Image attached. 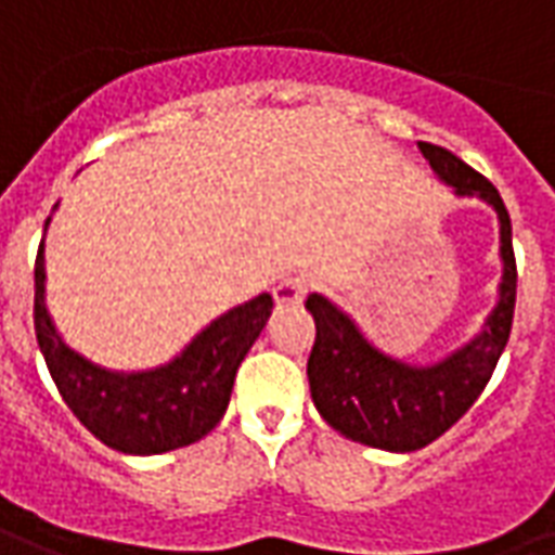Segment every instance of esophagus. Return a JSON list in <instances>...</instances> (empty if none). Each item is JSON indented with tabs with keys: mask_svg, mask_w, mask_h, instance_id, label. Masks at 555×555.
Wrapping results in <instances>:
<instances>
[{
	"mask_svg": "<svg viewBox=\"0 0 555 555\" xmlns=\"http://www.w3.org/2000/svg\"><path fill=\"white\" fill-rule=\"evenodd\" d=\"M306 291H309V279H306V276H285L282 282H279L276 288H273V297H276V304L294 306V304H300V300H304Z\"/></svg>",
	"mask_w": 555,
	"mask_h": 555,
	"instance_id": "obj_1",
	"label": "esophagus"
}]
</instances>
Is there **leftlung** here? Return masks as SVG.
<instances>
[{"mask_svg":"<svg viewBox=\"0 0 555 555\" xmlns=\"http://www.w3.org/2000/svg\"><path fill=\"white\" fill-rule=\"evenodd\" d=\"M417 146L456 195L483 197L499 212L505 273L499 285V306L487 318L483 333L436 366H409L372 348L354 321L321 294H309L306 300V309L315 318V343L306 375L318 414L345 439L399 453L426 448L475 405L505 351L517 304L511 216L499 189L451 150L424 141Z\"/></svg>","mask_w":555,"mask_h":555,"instance_id":"8db88e82","label":"left lung"}]
</instances>
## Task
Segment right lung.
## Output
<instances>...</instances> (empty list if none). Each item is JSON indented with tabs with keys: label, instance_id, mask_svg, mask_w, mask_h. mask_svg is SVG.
Wrapping results in <instances>:
<instances>
[{
	"label": "right lung",
	"instance_id": "1",
	"mask_svg": "<svg viewBox=\"0 0 555 555\" xmlns=\"http://www.w3.org/2000/svg\"><path fill=\"white\" fill-rule=\"evenodd\" d=\"M273 309L270 294L216 318L168 366L107 372L62 343L44 306V255L35 258V336L53 385L80 424L122 453H165L195 444L222 421L234 375Z\"/></svg>",
	"mask_w": 555,
	"mask_h": 555
}]
</instances>
